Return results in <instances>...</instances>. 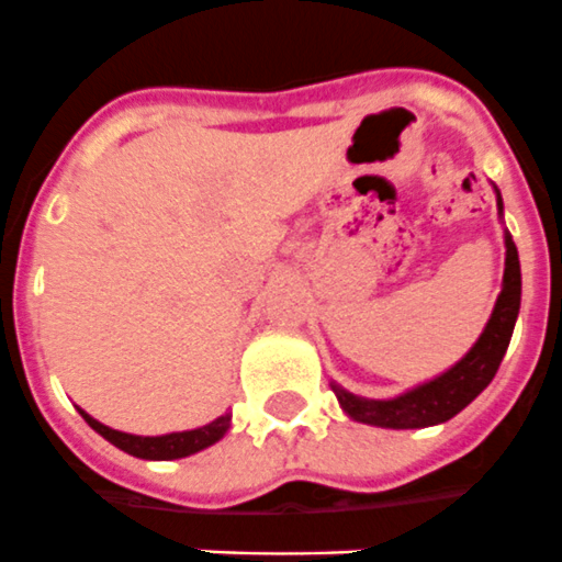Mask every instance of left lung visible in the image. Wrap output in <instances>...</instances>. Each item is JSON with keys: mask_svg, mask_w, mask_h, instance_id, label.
Segmentation results:
<instances>
[{"mask_svg": "<svg viewBox=\"0 0 562 562\" xmlns=\"http://www.w3.org/2000/svg\"><path fill=\"white\" fill-rule=\"evenodd\" d=\"M493 190L498 215L504 218L502 193H498L495 184ZM504 249H507V257H504L502 293H498L493 313H490L487 325H484L476 344L451 369H445L431 381L417 383V386L394 394V397H386V401L361 397V394L347 392L336 381H330L338 406L347 417L363 423V426L394 428V431H401V428H428L448 423L468 403L476 401L479 394L490 386L498 367H502V358L509 347L520 311V260L513 235L507 229H504Z\"/></svg>", "mask_w": 562, "mask_h": 562, "instance_id": "obj_1", "label": "left lung"}]
</instances>
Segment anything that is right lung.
Returning a JSON list of instances; mask_svg holds the SVG:
<instances>
[{
    "instance_id": "right-lung-1",
    "label": "right lung",
    "mask_w": 562,
    "mask_h": 562,
    "mask_svg": "<svg viewBox=\"0 0 562 562\" xmlns=\"http://www.w3.org/2000/svg\"><path fill=\"white\" fill-rule=\"evenodd\" d=\"M83 414V419L103 439H109L114 448L131 453L136 459H150V462H168V459H184L193 457V453L204 451L210 445H215L218 439H224V434L232 428V414H221L218 419H212L201 428H190V431H173V434H161V437H139V434H125L117 431V428H109L103 423L86 414L83 408H78Z\"/></svg>"
}]
</instances>
